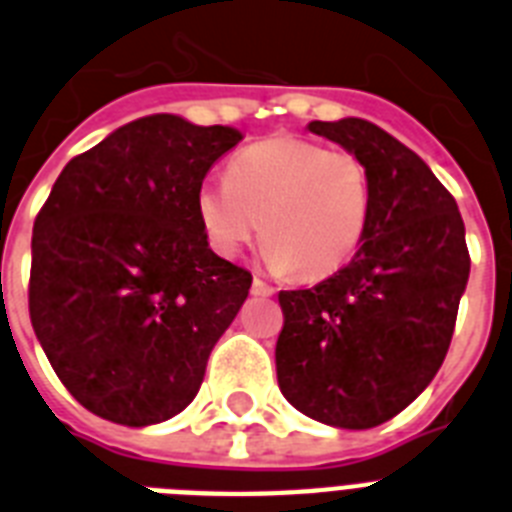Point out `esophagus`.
<instances>
[{
	"mask_svg": "<svg viewBox=\"0 0 512 512\" xmlns=\"http://www.w3.org/2000/svg\"><path fill=\"white\" fill-rule=\"evenodd\" d=\"M273 292H276V289L270 284H265V281H260V278L252 281V294H255V297H270Z\"/></svg>",
	"mask_w": 512,
	"mask_h": 512,
	"instance_id": "esophagus-1",
	"label": "esophagus"
}]
</instances>
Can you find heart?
Listing matches in <instances>:
<instances>
[{"mask_svg":"<svg viewBox=\"0 0 512 512\" xmlns=\"http://www.w3.org/2000/svg\"><path fill=\"white\" fill-rule=\"evenodd\" d=\"M197 213L218 255L236 257L263 228L270 268L321 278L363 242L371 176L350 149L273 136L236 155L228 181L199 189Z\"/></svg>","mask_w":512,"mask_h":512,"instance_id":"heart-1","label":"heart"}]
</instances>
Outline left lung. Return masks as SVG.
I'll use <instances>...</instances> for the list:
<instances>
[{
	"label": "left lung",
	"mask_w": 512,
	"mask_h": 512,
	"mask_svg": "<svg viewBox=\"0 0 512 512\" xmlns=\"http://www.w3.org/2000/svg\"><path fill=\"white\" fill-rule=\"evenodd\" d=\"M307 128L363 160L371 220L342 270L278 292V386L313 421L373 429L442 368L471 273L465 226L429 165L378 126L344 118Z\"/></svg>",
	"instance_id": "obj_1"
}]
</instances>
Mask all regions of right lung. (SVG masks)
Wrapping results in <instances>:
<instances>
[{
	"mask_svg": "<svg viewBox=\"0 0 512 512\" xmlns=\"http://www.w3.org/2000/svg\"><path fill=\"white\" fill-rule=\"evenodd\" d=\"M242 141L228 126L147 115L73 157L36 215L28 310L86 410L149 426L197 397L252 273L207 244L197 194Z\"/></svg>",
	"mask_w": 512,
	"mask_h": 512,
	"instance_id": "right-lung-1",
	"label": "right lung"
}]
</instances>
